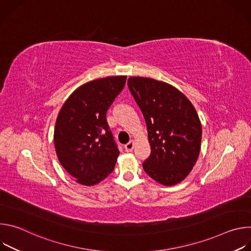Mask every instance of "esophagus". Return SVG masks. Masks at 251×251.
I'll list each match as a JSON object with an SVG mask.
<instances>
[{"label":"esophagus","instance_id":"1","mask_svg":"<svg viewBox=\"0 0 251 251\" xmlns=\"http://www.w3.org/2000/svg\"><path fill=\"white\" fill-rule=\"evenodd\" d=\"M134 146H135V141L131 140L129 143H127V144L124 146L125 151L126 152H132L133 149H134Z\"/></svg>","mask_w":251,"mask_h":251}]
</instances>
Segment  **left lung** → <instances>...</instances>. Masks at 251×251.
<instances>
[{
    "label": "left lung",
    "mask_w": 251,
    "mask_h": 251,
    "mask_svg": "<svg viewBox=\"0 0 251 251\" xmlns=\"http://www.w3.org/2000/svg\"><path fill=\"white\" fill-rule=\"evenodd\" d=\"M128 87L145 118L150 157L144 171L161 185L184 181L201 151V124L192 102L164 81L131 76Z\"/></svg>",
    "instance_id": "left-lung-1"
}]
</instances>
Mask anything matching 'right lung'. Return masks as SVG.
Returning <instances> with one entry per match:
<instances>
[{"label":"right lung","mask_w":251,"mask_h":251,"mask_svg":"<svg viewBox=\"0 0 251 251\" xmlns=\"http://www.w3.org/2000/svg\"><path fill=\"white\" fill-rule=\"evenodd\" d=\"M126 75L86 82L69 95L57 115L53 141L61 166L83 186H94L112 173L119 150L106 112L122 91Z\"/></svg>","instance_id":"add662e5"}]
</instances>
